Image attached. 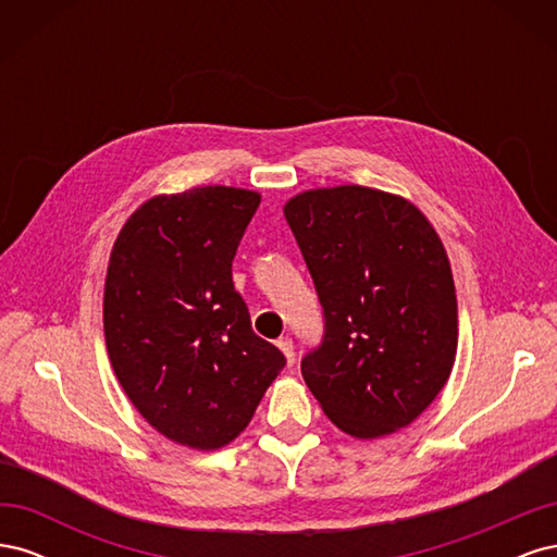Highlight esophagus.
I'll return each instance as SVG.
<instances>
[{"instance_id":"esophagus-1","label":"esophagus","mask_w":557,"mask_h":557,"mask_svg":"<svg viewBox=\"0 0 557 557\" xmlns=\"http://www.w3.org/2000/svg\"><path fill=\"white\" fill-rule=\"evenodd\" d=\"M276 346L281 348V352L285 356V362H288V367H295V346H293V342L288 339V336H283V339H278Z\"/></svg>"}]
</instances>
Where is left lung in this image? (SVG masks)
<instances>
[{
  "mask_svg": "<svg viewBox=\"0 0 557 557\" xmlns=\"http://www.w3.org/2000/svg\"><path fill=\"white\" fill-rule=\"evenodd\" d=\"M325 311V339L301 360L320 409L356 440L411 425L458 352V297L440 234L413 201L334 185L285 201Z\"/></svg>",
  "mask_w": 557,
  "mask_h": 557,
  "instance_id": "8db88e82",
  "label": "left lung"
}]
</instances>
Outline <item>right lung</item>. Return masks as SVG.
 I'll use <instances>...</instances> for the list:
<instances>
[{
	"label": "right lung",
	"mask_w": 557,
	"mask_h": 557,
	"mask_svg": "<svg viewBox=\"0 0 557 557\" xmlns=\"http://www.w3.org/2000/svg\"><path fill=\"white\" fill-rule=\"evenodd\" d=\"M260 193L199 185L156 195L117 232L104 285V339L117 383L148 425L195 450L246 430L285 367L250 330L232 260Z\"/></svg>",
	"instance_id": "obj_1"
}]
</instances>
